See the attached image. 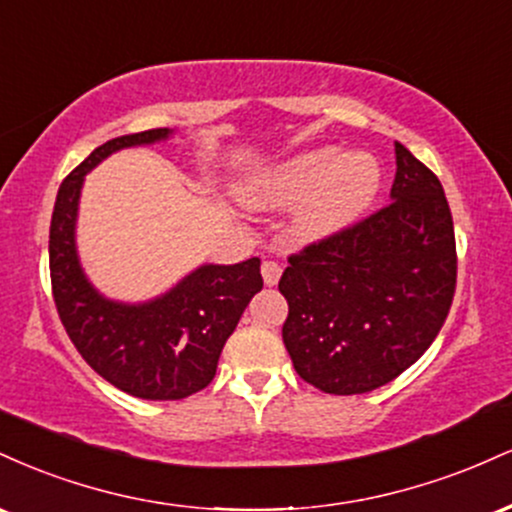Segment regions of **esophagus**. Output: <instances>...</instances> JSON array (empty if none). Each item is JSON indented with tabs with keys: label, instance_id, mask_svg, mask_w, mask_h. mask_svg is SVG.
I'll return each instance as SVG.
<instances>
[{
	"label": "esophagus",
	"instance_id": "esophagus-1",
	"mask_svg": "<svg viewBox=\"0 0 512 512\" xmlns=\"http://www.w3.org/2000/svg\"><path fill=\"white\" fill-rule=\"evenodd\" d=\"M262 279H264V284H267V286L279 284V279H281V264H279V262H272V260L262 262Z\"/></svg>",
	"mask_w": 512,
	"mask_h": 512
}]
</instances>
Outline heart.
I'll list each match as a JSON object with an SVG mask.
<instances>
[{"label":"heart","instance_id":"heart-1","mask_svg":"<svg viewBox=\"0 0 512 512\" xmlns=\"http://www.w3.org/2000/svg\"><path fill=\"white\" fill-rule=\"evenodd\" d=\"M380 190V166L368 154H342L334 146L310 149L260 170L240 197L255 209L295 207L293 233L322 240L351 226Z\"/></svg>","mask_w":512,"mask_h":512}]
</instances>
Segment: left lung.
I'll return each mask as SVG.
<instances>
[{"label": "left lung", "mask_w": 512, "mask_h": 512, "mask_svg": "<svg viewBox=\"0 0 512 512\" xmlns=\"http://www.w3.org/2000/svg\"><path fill=\"white\" fill-rule=\"evenodd\" d=\"M395 156L392 202L305 245L279 281L293 368L327 395H363L395 380L433 344L455 296L443 185L399 142Z\"/></svg>", "instance_id": "obj_1"}]
</instances>
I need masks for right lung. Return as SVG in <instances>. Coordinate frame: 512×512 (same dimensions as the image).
<instances>
[{"mask_svg":"<svg viewBox=\"0 0 512 512\" xmlns=\"http://www.w3.org/2000/svg\"><path fill=\"white\" fill-rule=\"evenodd\" d=\"M173 129L125 134L91 151L62 180L50 221V279L57 313L84 361L117 390L139 399H185L216 375L226 339L262 289L260 257L202 264L146 303L110 301L93 289L76 252L84 175L127 146L163 142Z\"/></svg>","mask_w":512,"mask_h":512,"instance_id":"1","label":"right lung"}]
</instances>
